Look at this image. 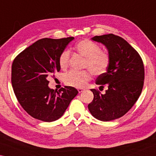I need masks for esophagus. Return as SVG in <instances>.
Returning a JSON list of instances; mask_svg holds the SVG:
<instances>
[{"mask_svg":"<svg viewBox=\"0 0 156 156\" xmlns=\"http://www.w3.org/2000/svg\"><path fill=\"white\" fill-rule=\"evenodd\" d=\"M78 91L79 93H81V92H83V91H84V90H83V89H81V88H78Z\"/></svg>","mask_w":156,"mask_h":156,"instance_id":"34e87169","label":"esophagus"}]
</instances>
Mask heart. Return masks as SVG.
Wrapping results in <instances>:
<instances>
[{
    "label": "heart",
    "mask_w": 156,
    "mask_h": 156,
    "mask_svg": "<svg viewBox=\"0 0 156 156\" xmlns=\"http://www.w3.org/2000/svg\"><path fill=\"white\" fill-rule=\"evenodd\" d=\"M74 49L85 58L84 67L87 68L94 76L104 73L110 65V56L107 53L101 51V47L89 39H83L76 44ZM70 53L65 51L60 56L59 64L61 69H65L69 65ZM91 79V73L88 71H71L64 76L66 85L76 88L85 87Z\"/></svg>",
    "instance_id": "obj_1"
}]
</instances>
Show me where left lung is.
<instances>
[{"label":"left lung","mask_w":156,"mask_h":156,"mask_svg":"<svg viewBox=\"0 0 156 156\" xmlns=\"http://www.w3.org/2000/svg\"><path fill=\"white\" fill-rule=\"evenodd\" d=\"M93 41L103 44L110 56L106 72L98 76L96 84L108 86L105 94L91 89L94 99L88 109L94 117L109 122L128 112L142 92L144 67L141 57L125 39L113 34L95 36Z\"/></svg>","instance_id":"obj_1"}]
</instances>
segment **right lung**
Here are the masks:
<instances>
[{"label":"right lung","mask_w":156,"mask_h":156,"mask_svg":"<svg viewBox=\"0 0 156 156\" xmlns=\"http://www.w3.org/2000/svg\"><path fill=\"white\" fill-rule=\"evenodd\" d=\"M74 37L44 38L19 53L12 66V85L22 108L37 119L58 120L78 94L76 88L65 86L59 91L48 87V77L60 70L59 59Z\"/></svg>","instance_id":"obj_1"}]
</instances>
